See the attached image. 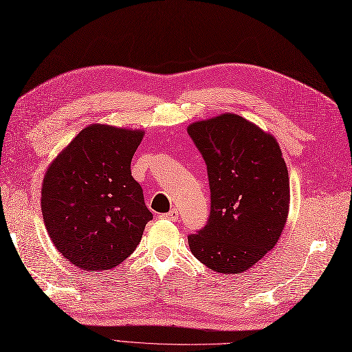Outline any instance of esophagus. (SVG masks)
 Returning <instances> with one entry per match:
<instances>
[{
	"label": "esophagus",
	"instance_id": "1",
	"mask_svg": "<svg viewBox=\"0 0 352 352\" xmlns=\"http://www.w3.org/2000/svg\"><path fill=\"white\" fill-rule=\"evenodd\" d=\"M162 219H166V220H172V221H176L179 219V211L176 208L170 210L168 212H164V214L160 216Z\"/></svg>",
	"mask_w": 352,
	"mask_h": 352
}]
</instances>
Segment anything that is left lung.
Instances as JSON below:
<instances>
[{"mask_svg": "<svg viewBox=\"0 0 352 352\" xmlns=\"http://www.w3.org/2000/svg\"><path fill=\"white\" fill-rule=\"evenodd\" d=\"M204 158L210 185L206 226L188 236L208 269L235 274L269 252L289 211V176L272 135L236 114H221L188 127Z\"/></svg>", "mask_w": 352, "mask_h": 352, "instance_id": "left-lung-1", "label": "left lung"}]
</instances>
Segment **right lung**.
<instances>
[{"mask_svg":"<svg viewBox=\"0 0 352 352\" xmlns=\"http://www.w3.org/2000/svg\"><path fill=\"white\" fill-rule=\"evenodd\" d=\"M142 131L92 124L51 163L41 208L51 241L82 270L123 263L153 219L144 190L131 173Z\"/></svg>","mask_w":352,"mask_h":352,"instance_id":"obj_1","label":"right lung"}]
</instances>
